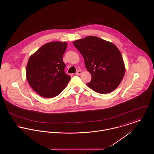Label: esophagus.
<instances>
[{"label": "esophagus", "mask_w": 154, "mask_h": 154, "mask_svg": "<svg viewBox=\"0 0 154 154\" xmlns=\"http://www.w3.org/2000/svg\"><path fill=\"white\" fill-rule=\"evenodd\" d=\"M81 73H82V71L81 70H78L76 72V75H81Z\"/></svg>", "instance_id": "obj_1"}]
</instances>
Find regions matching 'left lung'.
Here are the masks:
<instances>
[{"instance_id": "obj_1", "label": "left lung", "mask_w": 154, "mask_h": 154, "mask_svg": "<svg viewBox=\"0 0 154 154\" xmlns=\"http://www.w3.org/2000/svg\"><path fill=\"white\" fill-rule=\"evenodd\" d=\"M84 57L92 79L87 85L95 92L105 94L114 91L123 79L125 68L122 55L111 42L89 36L73 42Z\"/></svg>"}]
</instances>
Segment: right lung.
Segmentation results:
<instances>
[{"mask_svg": "<svg viewBox=\"0 0 154 154\" xmlns=\"http://www.w3.org/2000/svg\"><path fill=\"white\" fill-rule=\"evenodd\" d=\"M66 48V42H49L28 60L26 71L28 83L43 98L57 96L70 81V76L64 71L65 64L62 59Z\"/></svg>", "mask_w": 154, "mask_h": 154, "instance_id": "right-lung-1", "label": "right lung"}]
</instances>
